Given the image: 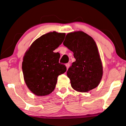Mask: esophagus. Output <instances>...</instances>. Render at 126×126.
<instances>
[{
  "mask_svg": "<svg viewBox=\"0 0 126 126\" xmlns=\"http://www.w3.org/2000/svg\"><path fill=\"white\" fill-rule=\"evenodd\" d=\"M69 66H70L69 63H67V64H66V69H67V70L69 69Z\"/></svg>",
  "mask_w": 126,
  "mask_h": 126,
  "instance_id": "34e87169",
  "label": "esophagus"
}]
</instances>
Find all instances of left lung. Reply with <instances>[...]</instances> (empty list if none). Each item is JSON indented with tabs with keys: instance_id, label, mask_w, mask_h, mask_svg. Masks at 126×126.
<instances>
[{
	"instance_id": "8db88e82",
	"label": "left lung",
	"mask_w": 126,
	"mask_h": 126,
	"mask_svg": "<svg viewBox=\"0 0 126 126\" xmlns=\"http://www.w3.org/2000/svg\"><path fill=\"white\" fill-rule=\"evenodd\" d=\"M64 46L73 52L76 61L67 72L74 90L88 92L97 87L103 76V65L96 42L82 31L69 33Z\"/></svg>"
}]
</instances>
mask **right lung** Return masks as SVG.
Listing matches in <instances>:
<instances>
[{
  "label": "right lung",
  "instance_id": "right-lung-1",
  "mask_svg": "<svg viewBox=\"0 0 126 126\" xmlns=\"http://www.w3.org/2000/svg\"><path fill=\"white\" fill-rule=\"evenodd\" d=\"M64 33L43 34L33 42L23 59L22 70L28 89L36 96L49 94L54 90L57 77L66 71L59 63V53L54 50L64 40Z\"/></svg>",
  "mask_w": 126,
  "mask_h": 126
}]
</instances>
